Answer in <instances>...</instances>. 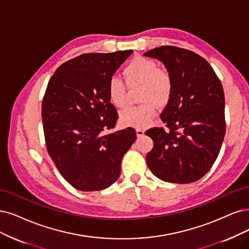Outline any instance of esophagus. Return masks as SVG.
Here are the masks:
<instances>
[{"label": "esophagus", "instance_id": "34e87169", "mask_svg": "<svg viewBox=\"0 0 249 249\" xmlns=\"http://www.w3.org/2000/svg\"><path fill=\"white\" fill-rule=\"evenodd\" d=\"M144 134V130L143 129H142V128H136V135L139 136V137H141V136H142Z\"/></svg>", "mask_w": 249, "mask_h": 249}]
</instances>
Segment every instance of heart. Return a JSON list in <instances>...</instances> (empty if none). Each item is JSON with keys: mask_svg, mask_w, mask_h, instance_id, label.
Listing matches in <instances>:
<instances>
[{"mask_svg": "<svg viewBox=\"0 0 249 249\" xmlns=\"http://www.w3.org/2000/svg\"><path fill=\"white\" fill-rule=\"evenodd\" d=\"M124 82L112 77L107 83L108 98L115 107H122L128 101L126 85L133 89L140 87L141 106L129 107L120 114V122L126 127L144 128L151 124L156 116L157 105L164 107L168 104L173 92L171 73L151 58L135 56L123 69Z\"/></svg>", "mask_w": 249, "mask_h": 249, "instance_id": "obj_1", "label": "heart"}]
</instances>
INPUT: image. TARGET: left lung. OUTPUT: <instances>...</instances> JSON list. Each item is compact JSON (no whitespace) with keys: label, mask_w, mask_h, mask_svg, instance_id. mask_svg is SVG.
Wrapping results in <instances>:
<instances>
[{"label":"left lung","mask_w":249,"mask_h":249,"mask_svg":"<svg viewBox=\"0 0 249 249\" xmlns=\"http://www.w3.org/2000/svg\"><path fill=\"white\" fill-rule=\"evenodd\" d=\"M144 56L162 61L173 79V92L161 114L165 127L145 131L154 142L146 163L158 178L194 182L213 167L226 133L223 85L200 55L176 46H161Z\"/></svg>","instance_id":"left-lung-1"}]
</instances>
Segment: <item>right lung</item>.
Segmentation results:
<instances>
[{
  "mask_svg": "<svg viewBox=\"0 0 249 249\" xmlns=\"http://www.w3.org/2000/svg\"><path fill=\"white\" fill-rule=\"evenodd\" d=\"M131 53L81 54L62 63L48 82L42 103L46 148L62 178L77 190L99 191L114 183L136 140L131 127L105 133L118 120L107 83Z\"/></svg>",
  "mask_w": 249,
  "mask_h": 249,
  "instance_id": "obj_1",
  "label": "right lung"
}]
</instances>
